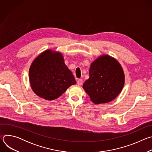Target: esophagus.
I'll return each mask as SVG.
<instances>
[{"label":"esophagus","instance_id":"obj_1","mask_svg":"<svg viewBox=\"0 0 152 152\" xmlns=\"http://www.w3.org/2000/svg\"><path fill=\"white\" fill-rule=\"evenodd\" d=\"M77 83L78 84V85H82V83H83V80H82V79H78L77 81Z\"/></svg>","mask_w":152,"mask_h":152}]
</instances>
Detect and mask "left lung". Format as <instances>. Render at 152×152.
Masks as SVG:
<instances>
[{
    "instance_id": "obj_1",
    "label": "left lung",
    "mask_w": 152,
    "mask_h": 152,
    "mask_svg": "<svg viewBox=\"0 0 152 152\" xmlns=\"http://www.w3.org/2000/svg\"><path fill=\"white\" fill-rule=\"evenodd\" d=\"M90 78L83 85L85 92L95 104L110 102L121 91L124 75L119 62L108 55L99 57L91 65Z\"/></svg>"
}]
</instances>
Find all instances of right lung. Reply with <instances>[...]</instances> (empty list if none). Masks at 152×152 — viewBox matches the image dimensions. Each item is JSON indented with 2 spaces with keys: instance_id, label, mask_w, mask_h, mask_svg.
<instances>
[{
  "instance_id": "obj_1",
  "label": "right lung",
  "mask_w": 152,
  "mask_h": 152,
  "mask_svg": "<svg viewBox=\"0 0 152 152\" xmlns=\"http://www.w3.org/2000/svg\"><path fill=\"white\" fill-rule=\"evenodd\" d=\"M29 80L34 92L48 100L58 98L76 83L62 54L51 50L42 52L33 61L29 69Z\"/></svg>"
}]
</instances>
